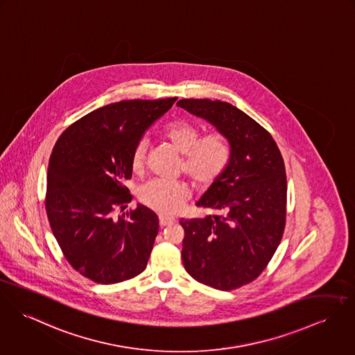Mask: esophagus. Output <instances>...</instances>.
I'll list each match as a JSON object with an SVG mask.
<instances>
[{"instance_id": "34e87169", "label": "esophagus", "mask_w": 355, "mask_h": 355, "mask_svg": "<svg viewBox=\"0 0 355 355\" xmlns=\"http://www.w3.org/2000/svg\"><path fill=\"white\" fill-rule=\"evenodd\" d=\"M174 222H175L174 218L164 216V215H160V216H159V225H160V226H168V225H173Z\"/></svg>"}]
</instances>
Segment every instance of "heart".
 <instances>
[{
    "label": "heart",
    "instance_id": "obj_1",
    "mask_svg": "<svg viewBox=\"0 0 355 355\" xmlns=\"http://www.w3.org/2000/svg\"><path fill=\"white\" fill-rule=\"evenodd\" d=\"M164 137L182 154L180 168L197 185L209 187L226 170L230 160V148L219 135L200 139V130L188 121L177 119L166 125ZM147 157V140L140 139L132 151V168L140 171ZM139 198L148 208L173 215L177 214L191 196V187L184 180H150L139 188Z\"/></svg>",
    "mask_w": 355,
    "mask_h": 355
}]
</instances>
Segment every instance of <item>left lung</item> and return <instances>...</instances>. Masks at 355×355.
Returning a JSON list of instances; mask_svg holds the SVG:
<instances>
[{"label":"left lung","instance_id":"1","mask_svg":"<svg viewBox=\"0 0 355 355\" xmlns=\"http://www.w3.org/2000/svg\"><path fill=\"white\" fill-rule=\"evenodd\" d=\"M178 107L205 119L227 140L230 160L197 207L202 219H181L187 272L209 287L230 291L260 275L286 225L287 180L275 140L236 106L211 99H181Z\"/></svg>","mask_w":355,"mask_h":355}]
</instances>
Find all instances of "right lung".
Listing matches in <instances>:
<instances>
[{"mask_svg":"<svg viewBox=\"0 0 355 355\" xmlns=\"http://www.w3.org/2000/svg\"><path fill=\"white\" fill-rule=\"evenodd\" d=\"M177 98L121 101L73 122L58 137L47 168L46 214L67 261L95 283L113 284L141 274L159 219L132 195V151Z\"/></svg>","mask_w":355,"mask_h":355,"instance_id":"right-lung-1","label":"right lung"}]
</instances>
